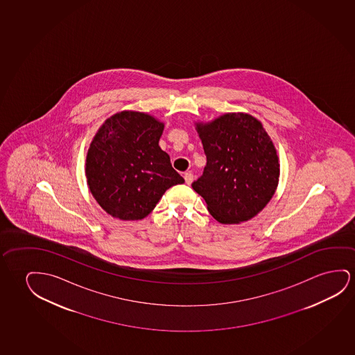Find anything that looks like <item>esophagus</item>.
Wrapping results in <instances>:
<instances>
[{
  "label": "esophagus",
  "mask_w": 355,
  "mask_h": 355,
  "mask_svg": "<svg viewBox=\"0 0 355 355\" xmlns=\"http://www.w3.org/2000/svg\"><path fill=\"white\" fill-rule=\"evenodd\" d=\"M184 178H185V182L187 185H191V184H192V181H193V175L191 174V173H185Z\"/></svg>",
  "instance_id": "obj_1"
}]
</instances>
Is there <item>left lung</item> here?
<instances>
[{"label": "left lung", "instance_id": "1", "mask_svg": "<svg viewBox=\"0 0 355 355\" xmlns=\"http://www.w3.org/2000/svg\"><path fill=\"white\" fill-rule=\"evenodd\" d=\"M207 165L193 181L210 214L221 224L252 219L272 198L280 176L279 157L263 125L245 113L197 123Z\"/></svg>", "mask_w": 355, "mask_h": 355}]
</instances>
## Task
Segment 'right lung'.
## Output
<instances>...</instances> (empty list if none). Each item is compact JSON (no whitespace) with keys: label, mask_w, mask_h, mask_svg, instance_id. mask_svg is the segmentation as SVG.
Here are the masks:
<instances>
[{"label":"right lung","mask_w":355,"mask_h":355,"mask_svg":"<svg viewBox=\"0 0 355 355\" xmlns=\"http://www.w3.org/2000/svg\"><path fill=\"white\" fill-rule=\"evenodd\" d=\"M164 124L152 115L124 110L97 131L86 157V179L102 209L120 220H141L165 191L185 180L162 150Z\"/></svg>","instance_id":"obj_1"}]
</instances>
